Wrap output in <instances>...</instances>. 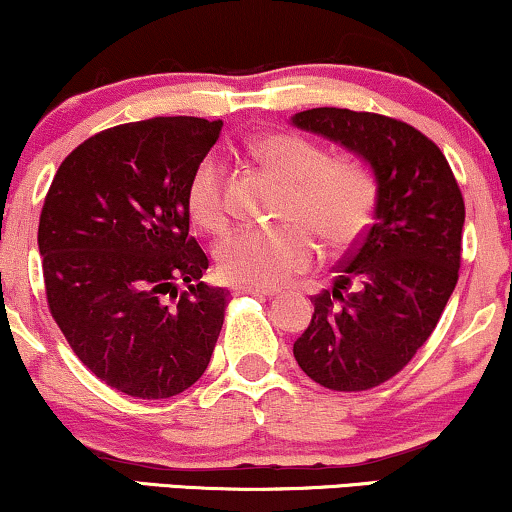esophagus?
I'll return each instance as SVG.
<instances>
[{
  "label": "esophagus",
  "instance_id": "34e87169",
  "mask_svg": "<svg viewBox=\"0 0 512 512\" xmlns=\"http://www.w3.org/2000/svg\"><path fill=\"white\" fill-rule=\"evenodd\" d=\"M235 293H251V296H263V298L277 296V291L261 289V286H235Z\"/></svg>",
  "mask_w": 512,
  "mask_h": 512
}]
</instances>
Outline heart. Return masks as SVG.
<instances>
[{
    "label": "heart",
    "mask_w": 512,
    "mask_h": 512,
    "mask_svg": "<svg viewBox=\"0 0 512 512\" xmlns=\"http://www.w3.org/2000/svg\"><path fill=\"white\" fill-rule=\"evenodd\" d=\"M249 153L286 184L279 219L289 226L244 228L216 244V265L228 282L277 289L310 270L321 254L317 232L331 249L356 244L373 221L377 181L361 160L326 158L321 146L291 132L249 142ZM186 209L205 230L226 223L223 170L214 156L195 165L186 186Z\"/></svg>",
    "instance_id": "obj_1"
}]
</instances>
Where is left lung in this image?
Listing matches in <instances>:
<instances>
[{
  "mask_svg": "<svg viewBox=\"0 0 512 512\" xmlns=\"http://www.w3.org/2000/svg\"><path fill=\"white\" fill-rule=\"evenodd\" d=\"M291 123L356 153L377 181L373 223L312 298L293 356L321 387L373 389L408 366L457 286L464 198L443 151L408 123L335 107Z\"/></svg>",
  "mask_w": 512,
  "mask_h": 512,
  "instance_id": "1",
  "label": "left lung"
}]
</instances>
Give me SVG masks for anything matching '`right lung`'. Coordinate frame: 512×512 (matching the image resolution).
<instances>
[{"label": "right lung", "instance_id": "obj_1", "mask_svg": "<svg viewBox=\"0 0 512 512\" xmlns=\"http://www.w3.org/2000/svg\"><path fill=\"white\" fill-rule=\"evenodd\" d=\"M221 121L158 116L116 125L62 160L39 219L48 310L83 366L158 401L205 373L226 289L188 235L186 186ZM187 291L179 292L178 284Z\"/></svg>", "mask_w": 512, "mask_h": 512}]
</instances>
